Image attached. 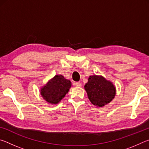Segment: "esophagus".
Returning <instances> with one entry per match:
<instances>
[{"label":"esophagus","instance_id":"1","mask_svg":"<svg viewBox=\"0 0 149 149\" xmlns=\"http://www.w3.org/2000/svg\"><path fill=\"white\" fill-rule=\"evenodd\" d=\"M74 85H75V86L78 87H81V84L80 82H75V83H74Z\"/></svg>","mask_w":149,"mask_h":149}]
</instances>
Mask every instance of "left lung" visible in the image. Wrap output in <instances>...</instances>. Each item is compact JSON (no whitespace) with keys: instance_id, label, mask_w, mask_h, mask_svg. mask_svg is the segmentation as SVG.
<instances>
[{"instance_id":"1","label":"left lung","mask_w":149,"mask_h":149,"mask_svg":"<svg viewBox=\"0 0 149 149\" xmlns=\"http://www.w3.org/2000/svg\"><path fill=\"white\" fill-rule=\"evenodd\" d=\"M84 87L91 102L98 107H102L110 103L116 93L113 83L102 75H91Z\"/></svg>"}]
</instances>
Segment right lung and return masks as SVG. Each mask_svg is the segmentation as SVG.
Returning a JSON list of instances; mask_svg holds the SVG:
<instances>
[{
  "label": "right lung",
  "instance_id": "1",
  "mask_svg": "<svg viewBox=\"0 0 149 149\" xmlns=\"http://www.w3.org/2000/svg\"><path fill=\"white\" fill-rule=\"evenodd\" d=\"M72 87L70 80L62 75H56L41 87L40 94L45 100L51 104H56L68 93Z\"/></svg>",
  "mask_w": 149,
  "mask_h": 149
}]
</instances>
